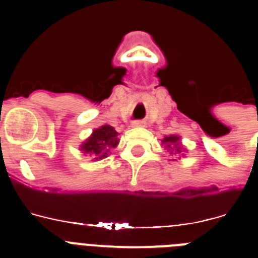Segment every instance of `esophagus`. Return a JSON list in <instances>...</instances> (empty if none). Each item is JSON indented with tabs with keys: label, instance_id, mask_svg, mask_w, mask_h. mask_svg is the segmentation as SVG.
I'll use <instances>...</instances> for the list:
<instances>
[{
	"label": "esophagus",
	"instance_id": "obj_1",
	"mask_svg": "<svg viewBox=\"0 0 258 258\" xmlns=\"http://www.w3.org/2000/svg\"><path fill=\"white\" fill-rule=\"evenodd\" d=\"M132 126H133V127H143V126H146V121H143V120H136V121L132 122Z\"/></svg>",
	"mask_w": 258,
	"mask_h": 258
}]
</instances>
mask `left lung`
<instances>
[{
  "label": "left lung",
  "instance_id": "1",
  "mask_svg": "<svg viewBox=\"0 0 258 258\" xmlns=\"http://www.w3.org/2000/svg\"><path fill=\"white\" fill-rule=\"evenodd\" d=\"M161 145H164V149L169 152L170 155H174V156H178V155H182L184 156V152L187 150L184 149L183 145L181 142V137L175 136V134H172V136H165L161 140ZM181 159V157H179ZM172 160L175 161V159H172Z\"/></svg>",
  "mask_w": 258,
  "mask_h": 258
}]
</instances>
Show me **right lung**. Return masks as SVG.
<instances>
[{
	"mask_svg": "<svg viewBox=\"0 0 258 258\" xmlns=\"http://www.w3.org/2000/svg\"><path fill=\"white\" fill-rule=\"evenodd\" d=\"M120 142L118 133L115 127L108 124L102 125L94 129L93 133L80 145V151L84 155L93 157V161L106 159L113 149H116Z\"/></svg>",
	"mask_w": 258,
	"mask_h": 258,
	"instance_id": "add662e5",
	"label": "right lung"
}]
</instances>
